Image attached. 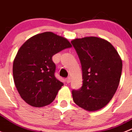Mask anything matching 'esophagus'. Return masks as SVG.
I'll return each mask as SVG.
<instances>
[{"label":"esophagus","mask_w":132,"mask_h":132,"mask_svg":"<svg viewBox=\"0 0 132 132\" xmlns=\"http://www.w3.org/2000/svg\"><path fill=\"white\" fill-rule=\"evenodd\" d=\"M66 81L67 84H69V83L70 82V77H68L66 79Z\"/></svg>","instance_id":"obj_1"}]
</instances>
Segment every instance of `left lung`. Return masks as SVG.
<instances>
[{"label": "left lung", "instance_id": "1", "mask_svg": "<svg viewBox=\"0 0 132 132\" xmlns=\"http://www.w3.org/2000/svg\"><path fill=\"white\" fill-rule=\"evenodd\" d=\"M80 60L82 86L72 90L74 103L88 111L105 106L116 93L122 62L114 47L101 38L87 37L71 41Z\"/></svg>", "mask_w": 132, "mask_h": 132}]
</instances>
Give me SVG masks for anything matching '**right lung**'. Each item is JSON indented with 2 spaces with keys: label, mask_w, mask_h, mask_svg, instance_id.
<instances>
[{
  "label": "right lung",
  "mask_w": 132,
  "mask_h": 132,
  "mask_svg": "<svg viewBox=\"0 0 132 132\" xmlns=\"http://www.w3.org/2000/svg\"><path fill=\"white\" fill-rule=\"evenodd\" d=\"M71 47L65 38L45 32L31 37L20 47L13 63V76L19 94L28 104L41 107L54 100L64 84L54 75L52 57Z\"/></svg>",
  "instance_id": "1"
}]
</instances>
